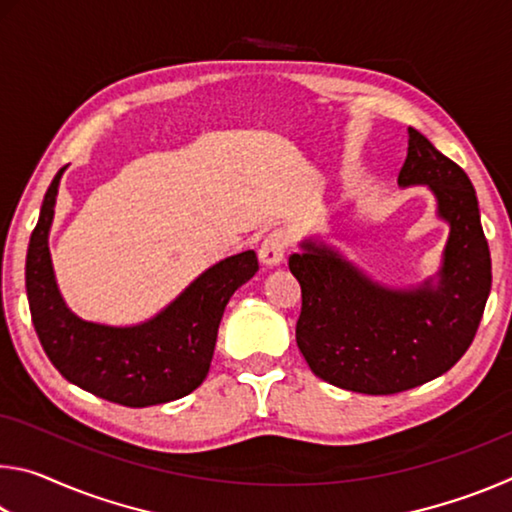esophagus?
I'll use <instances>...</instances> for the list:
<instances>
[{
	"label": "esophagus",
	"instance_id": "obj_1",
	"mask_svg": "<svg viewBox=\"0 0 512 512\" xmlns=\"http://www.w3.org/2000/svg\"><path fill=\"white\" fill-rule=\"evenodd\" d=\"M287 248H289L287 232L273 230L271 235H266L262 246H259V259H262V264H266V266H277V264H282Z\"/></svg>",
	"mask_w": 512,
	"mask_h": 512
}]
</instances>
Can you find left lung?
Segmentation results:
<instances>
[{
  "label": "left lung",
  "instance_id": "8db88e82",
  "mask_svg": "<svg viewBox=\"0 0 512 512\" xmlns=\"http://www.w3.org/2000/svg\"><path fill=\"white\" fill-rule=\"evenodd\" d=\"M397 185L429 187L449 225L436 275L388 287L311 237L289 257L302 289L298 348L316 377L345 391L393 395L440 377L470 348L490 296V250L467 173L409 128Z\"/></svg>",
  "mask_w": 512,
  "mask_h": 512
}]
</instances>
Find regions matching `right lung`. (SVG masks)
Masks as SVG:
<instances>
[{
    "instance_id": "1",
    "label": "right lung",
    "mask_w": 512,
    "mask_h": 512,
    "mask_svg": "<svg viewBox=\"0 0 512 512\" xmlns=\"http://www.w3.org/2000/svg\"><path fill=\"white\" fill-rule=\"evenodd\" d=\"M63 171L47 189L27 253L29 309L42 348L67 381L108 402L144 409L180 400L210 372L225 305L259 271L255 250L216 262L144 323L83 320L60 296L49 253Z\"/></svg>"
}]
</instances>
